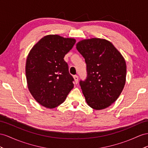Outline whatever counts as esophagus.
I'll list each match as a JSON object with an SVG mask.
<instances>
[{"label": "esophagus", "mask_w": 148, "mask_h": 148, "mask_svg": "<svg viewBox=\"0 0 148 148\" xmlns=\"http://www.w3.org/2000/svg\"><path fill=\"white\" fill-rule=\"evenodd\" d=\"M74 79L75 82L77 84V83L78 82V80H79V76L77 75H74Z\"/></svg>", "instance_id": "1"}]
</instances>
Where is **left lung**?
<instances>
[{
	"mask_svg": "<svg viewBox=\"0 0 148 148\" xmlns=\"http://www.w3.org/2000/svg\"><path fill=\"white\" fill-rule=\"evenodd\" d=\"M76 48L86 63L87 77L79 84L87 103L96 110L109 107L119 97L126 82L124 59L105 39L82 40Z\"/></svg>",
	"mask_w": 148,
	"mask_h": 148,
	"instance_id": "1",
	"label": "left lung"
}]
</instances>
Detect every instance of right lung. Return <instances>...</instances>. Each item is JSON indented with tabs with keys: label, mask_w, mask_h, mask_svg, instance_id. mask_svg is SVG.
I'll use <instances>...</instances> for the list:
<instances>
[{
	"label": "right lung",
	"mask_w": 148,
	"mask_h": 148,
	"mask_svg": "<svg viewBox=\"0 0 148 148\" xmlns=\"http://www.w3.org/2000/svg\"><path fill=\"white\" fill-rule=\"evenodd\" d=\"M75 43L58 35L44 37L27 56L25 74L33 97L40 105L54 108L61 104L73 88V77L64 58Z\"/></svg>",
	"instance_id": "obj_1"
}]
</instances>
